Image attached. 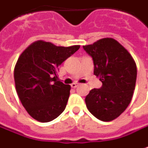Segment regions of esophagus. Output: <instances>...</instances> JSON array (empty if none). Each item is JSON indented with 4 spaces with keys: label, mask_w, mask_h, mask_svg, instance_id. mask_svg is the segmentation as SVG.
I'll use <instances>...</instances> for the list:
<instances>
[{
    "label": "esophagus",
    "mask_w": 148,
    "mask_h": 148,
    "mask_svg": "<svg viewBox=\"0 0 148 148\" xmlns=\"http://www.w3.org/2000/svg\"><path fill=\"white\" fill-rule=\"evenodd\" d=\"M71 86L72 88H77V86H78V84L77 83H72Z\"/></svg>",
    "instance_id": "34e87169"
}]
</instances>
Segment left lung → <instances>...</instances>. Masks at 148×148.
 <instances>
[{
	"instance_id": "obj_1",
	"label": "left lung",
	"mask_w": 148,
	"mask_h": 148,
	"mask_svg": "<svg viewBox=\"0 0 148 148\" xmlns=\"http://www.w3.org/2000/svg\"><path fill=\"white\" fill-rule=\"evenodd\" d=\"M94 62V74L102 86L90 90L86 99L88 110L101 121L119 116L131 102L137 79V66L133 57L112 38H101L83 46Z\"/></svg>"
}]
</instances>
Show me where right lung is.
I'll return each mask as SVG.
<instances>
[{"label":"right lung","instance_id":"add662e5","mask_svg":"<svg viewBox=\"0 0 148 148\" xmlns=\"http://www.w3.org/2000/svg\"><path fill=\"white\" fill-rule=\"evenodd\" d=\"M80 45L56 46L38 40L20 54L14 70L15 89L28 114L42 123L50 122L64 111L71 86L58 81V70Z\"/></svg>","mask_w":148,"mask_h":148}]
</instances>
